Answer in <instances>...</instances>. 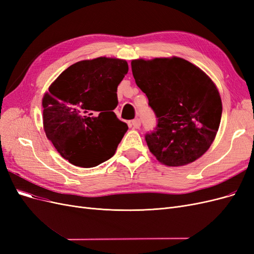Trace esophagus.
<instances>
[{"instance_id":"1","label":"esophagus","mask_w":254,"mask_h":254,"mask_svg":"<svg viewBox=\"0 0 254 254\" xmlns=\"http://www.w3.org/2000/svg\"><path fill=\"white\" fill-rule=\"evenodd\" d=\"M131 125H132V127L135 128V129L140 128V126H141V120H140V119H134V120L131 122Z\"/></svg>"}]
</instances>
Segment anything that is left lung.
Segmentation results:
<instances>
[{
    "mask_svg": "<svg viewBox=\"0 0 254 254\" xmlns=\"http://www.w3.org/2000/svg\"><path fill=\"white\" fill-rule=\"evenodd\" d=\"M131 68L157 117L155 130L145 134L150 152L167 166L200 158L215 139L222 112L209 76L178 57L132 60Z\"/></svg>",
    "mask_w": 254,
    "mask_h": 254,
    "instance_id": "8db88e82",
    "label": "left lung"
}]
</instances>
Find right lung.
Masks as SVG:
<instances>
[{
    "mask_svg": "<svg viewBox=\"0 0 254 254\" xmlns=\"http://www.w3.org/2000/svg\"><path fill=\"white\" fill-rule=\"evenodd\" d=\"M126 60L78 61L61 73L42 99L43 127L60 156L80 167L110 159L128 130L113 110Z\"/></svg>",
    "mask_w": 254,
    "mask_h": 254,
    "instance_id": "obj_1",
    "label": "right lung"
}]
</instances>
